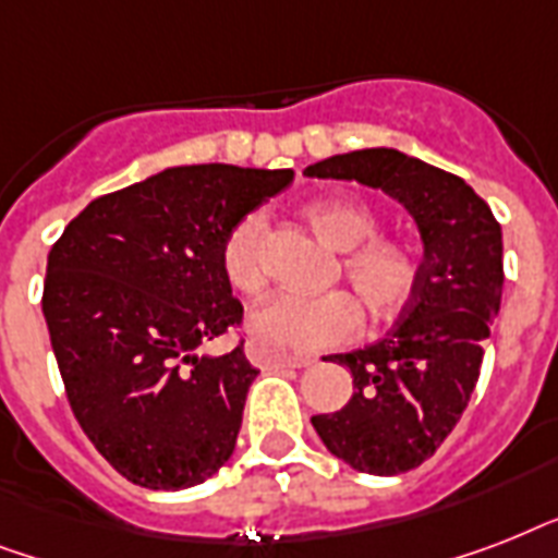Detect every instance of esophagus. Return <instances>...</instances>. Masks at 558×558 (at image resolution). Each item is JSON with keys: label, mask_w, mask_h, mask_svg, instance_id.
<instances>
[{"label": "esophagus", "mask_w": 558, "mask_h": 558, "mask_svg": "<svg viewBox=\"0 0 558 558\" xmlns=\"http://www.w3.org/2000/svg\"><path fill=\"white\" fill-rule=\"evenodd\" d=\"M245 356L257 367H306L313 365V356H292V353H278V350L266 348L260 341H248L245 344Z\"/></svg>", "instance_id": "obj_1"}]
</instances>
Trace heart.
<instances>
[{"label":"heart","instance_id":"heart-1","mask_svg":"<svg viewBox=\"0 0 558 558\" xmlns=\"http://www.w3.org/2000/svg\"><path fill=\"white\" fill-rule=\"evenodd\" d=\"M304 217L324 243L344 252L341 278L348 280L356 298L348 292H278L266 298L248 318V330L254 341L278 353H315L350 339L362 324L360 303L371 318H393L411 304L423 278V263L411 245L393 236H376L379 214L371 202L359 196H327L310 202ZM263 234L266 219L254 210L236 219L222 236L219 269L228 287L240 295H257L266 287Z\"/></svg>","mask_w":558,"mask_h":558}]
</instances>
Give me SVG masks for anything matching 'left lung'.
Listing matches in <instances>:
<instances>
[{
    "label": "left lung",
    "mask_w": 558,
    "mask_h": 558,
    "mask_svg": "<svg viewBox=\"0 0 558 558\" xmlns=\"http://www.w3.org/2000/svg\"><path fill=\"white\" fill-rule=\"evenodd\" d=\"M306 177L381 187L423 236L416 295L385 339L332 356L353 373V397L336 414L313 416L336 458L367 475H399L440 449L475 390L501 306V222L460 177L388 147L332 156Z\"/></svg>",
    "instance_id": "1"
}]
</instances>
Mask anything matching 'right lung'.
I'll return each instance as SVG.
<instances>
[{
	"mask_svg": "<svg viewBox=\"0 0 558 558\" xmlns=\"http://www.w3.org/2000/svg\"><path fill=\"white\" fill-rule=\"evenodd\" d=\"M292 170L187 165L92 199L48 252L43 315L65 397L92 446L147 489L208 481L234 451L257 367L219 269L236 219L292 185Z\"/></svg>",
	"mask_w": 558,
	"mask_h": 558,
	"instance_id": "obj_1",
	"label": "right lung"
}]
</instances>
